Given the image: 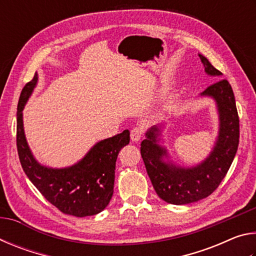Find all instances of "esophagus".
<instances>
[{"instance_id":"34e87169","label":"esophagus","mask_w":256,"mask_h":256,"mask_svg":"<svg viewBox=\"0 0 256 256\" xmlns=\"http://www.w3.org/2000/svg\"><path fill=\"white\" fill-rule=\"evenodd\" d=\"M142 134H144V128H140V126H136L131 130V140L133 142H138L140 141V138H142Z\"/></svg>"}]
</instances>
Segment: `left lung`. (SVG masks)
I'll list each match as a JSON object with an SVG mask.
<instances>
[{
    "instance_id": "8db88e82",
    "label": "left lung",
    "mask_w": 256,
    "mask_h": 256,
    "mask_svg": "<svg viewBox=\"0 0 256 256\" xmlns=\"http://www.w3.org/2000/svg\"><path fill=\"white\" fill-rule=\"evenodd\" d=\"M206 74L222 73L198 54ZM214 99L219 114L218 138L210 154L193 167H180L168 160V152L159 144L162 130L154 125L141 142V156L156 193L170 204H188L209 196L218 188L230 167L240 144V118L235 96L227 80H218L201 94ZM167 158L166 162L163 158Z\"/></svg>"
}]
</instances>
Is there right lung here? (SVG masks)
<instances>
[{
    "instance_id": "obj_1",
    "label": "right lung",
    "mask_w": 256,
    "mask_h": 256,
    "mask_svg": "<svg viewBox=\"0 0 256 256\" xmlns=\"http://www.w3.org/2000/svg\"><path fill=\"white\" fill-rule=\"evenodd\" d=\"M38 74L24 86L16 112V148L30 182L47 201L66 214L94 216L108 206L114 193L115 164L120 150L130 144V131L97 142L79 162L66 168L42 166L30 151L24 130L22 110L37 84Z\"/></svg>"
}]
</instances>
